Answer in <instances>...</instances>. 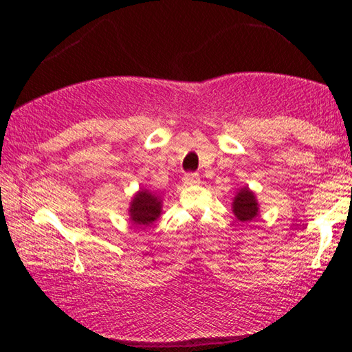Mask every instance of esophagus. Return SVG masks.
I'll use <instances>...</instances> for the list:
<instances>
[{
  "label": "esophagus",
  "mask_w": 352,
  "mask_h": 352,
  "mask_svg": "<svg viewBox=\"0 0 352 352\" xmlns=\"http://www.w3.org/2000/svg\"><path fill=\"white\" fill-rule=\"evenodd\" d=\"M199 183H200L199 174H186L183 177V184H186V186H194V184H199Z\"/></svg>",
  "instance_id": "1"
}]
</instances>
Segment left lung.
Listing matches in <instances>:
<instances>
[{
  "instance_id": "obj_1",
  "label": "left lung",
  "mask_w": 352,
  "mask_h": 352,
  "mask_svg": "<svg viewBox=\"0 0 352 352\" xmlns=\"http://www.w3.org/2000/svg\"><path fill=\"white\" fill-rule=\"evenodd\" d=\"M231 211L239 222H252L259 216V204L256 194L248 186L237 189V192L231 204Z\"/></svg>"
}]
</instances>
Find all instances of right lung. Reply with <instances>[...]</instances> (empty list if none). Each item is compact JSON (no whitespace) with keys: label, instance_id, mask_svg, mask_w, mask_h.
Wrapping results in <instances>:
<instances>
[{"label":"right lung","instance_id":"obj_1","mask_svg":"<svg viewBox=\"0 0 352 352\" xmlns=\"http://www.w3.org/2000/svg\"><path fill=\"white\" fill-rule=\"evenodd\" d=\"M163 199L162 195L141 188L130 200L129 220L135 226H151L155 220L162 216Z\"/></svg>","mask_w":352,"mask_h":352}]
</instances>
